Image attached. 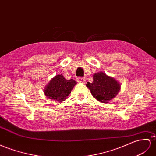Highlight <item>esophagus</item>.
<instances>
[{
    "label": "esophagus",
    "mask_w": 156,
    "mask_h": 156,
    "mask_svg": "<svg viewBox=\"0 0 156 156\" xmlns=\"http://www.w3.org/2000/svg\"><path fill=\"white\" fill-rule=\"evenodd\" d=\"M77 82L79 83H85L86 82V80L84 78H80L79 77L77 78Z\"/></svg>",
    "instance_id": "1"
}]
</instances>
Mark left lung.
Wrapping results in <instances>:
<instances>
[{
  "instance_id": "left-lung-1",
  "label": "left lung",
  "mask_w": 156,
  "mask_h": 156,
  "mask_svg": "<svg viewBox=\"0 0 156 156\" xmlns=\"http://www.w3.org/2000/svg\"><path fill=\"white\" fill-rule=\"evenodd\" d=\"M93 77V82H87L86 86L90 90L94 98L102 103H107L116 97L121 89L117 81L101 72L94 74Z\"/></svg>"
}]
</instances>
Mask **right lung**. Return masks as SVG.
<instances>
[{
	"label": "right lung",
	"mask_w": 156,
	"mask_h": 156,
	"mask_svg": "<svg viewBox=\"0 0 156 156\" xmlns=\"http://www.w3.org/2000/svg\"><path fill=\"white\" fill-rule=\"evenodd\" d=\"M76 84V82L74 80H66L62 75H57L51 80L44 92L47 98L58 101H64Z\"/></svg>",
	"instance_id": "right-lung-1"
}]
</instances>
